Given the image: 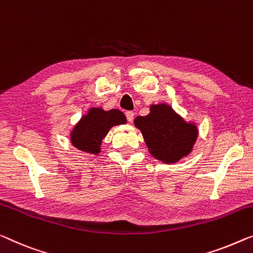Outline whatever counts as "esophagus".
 I'll list each match as a JSON object with an SVG mask.
<instances>
[{
    "label": "esophagus",
    "mask_w": 253,
    "mask_h": 253,
    "mask_svg": "<svg viewBox=\"0 0 253 253\" xmlns=\"http://www.w3.org/2000/svg\"><path fill=\"white\" fill-rule=\"evenodd\" d=\"M126 117H127V120L129 123H131L134 120V112H131V111H127L126 112Z\"/></svg>",
    "instance_id": "obj_1"
}]
</instances>
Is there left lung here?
<instances>
[{"instance_id": "obj_1", "label": "left lung", "mask_w": 253, "mask_h": 253, "mask_svg": "<svg viewBox=\"0 0 253 253\" xmlns=\"http://www.w3.org/2000/svg\"><path fill=\"white\" fill-rule=\"evenodd\" d=\"M134 125L141 130L151 156L165 164L188 156L199 135L195 123L185 122L167 103L152 104L150 114L137 116Z\"/></svg>"}]
</instances>
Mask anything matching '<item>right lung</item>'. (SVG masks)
Wrapping results in <instances>:
<instances>
[{
  "instance_id": "obj_1",
  "label": "right lung",
  "mask_w": 253,
  "mask_h": 253,
  "mask_svg": "<svg viewBox=\"0 0 253 253\" xmlns=\"http://www.w3.org/2000/svg\"><path fill=\"white\" fill-rule=\"evenodd\" d=\"M126 117L120 110L90 108L75 125L70 133V142L75 148L90 154H99L103 138L114 126L126 124Z\"/></svg>"
}]
</instances>
